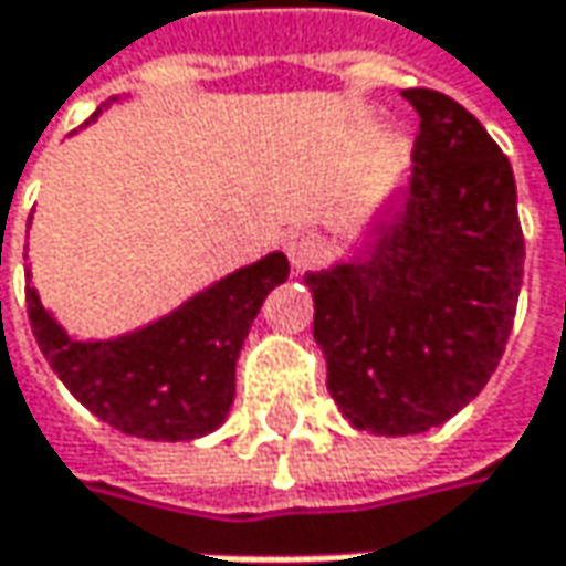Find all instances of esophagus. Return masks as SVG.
<instances>
[{"mask_svg": "<svg viewBox=\"0 0 566 566\" xmlns=\"http://www.w3.org/2000/svg\"><path fill=\"white\" fill-rule=\"evenodd\" d=\"M284 252H287L291 269H294V272H304V269H311V265L321 259V242H317V235H314V232H307V229H294V232L284 239Z\"/></svg>", "mask_w": 566, "mask_h": 566, "instance_id": "34e87169", "label": "esophagus"}]
</instances>
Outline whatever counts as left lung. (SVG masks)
I'll list each match as a JSON object with an SVG mask.
<instances>
[{"mask_svg": "<svg viewBox=\"0 0 566 566\" xmlns=\"http://www.w3.org/2000/svg\"><path fill=\"white\" fill-rule=\"evenodd\" d=\"M402 97L419 114L412 170L340 259L304 275L327 390L374 436L429 432L485 390L524 279L509 157L452 97Z\"/></svg>", "mask_w": 566, "mask_h": 566, "instance_id": "1", "label": "left lung"}]
</instances>
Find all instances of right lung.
<instances>
[{"label": "right lung", "instance_id": "1", "mask_svg": "<svg viewBox=\"0 0 566 566\" xmlns=\"http://www.w3.org/2000/svg\"><path fill=\"white\" fill-rule=\"evenodd\" d=\"M127 97H111L104 107ZM25 275L32 334L71 396L127 436L189 442L226 422L235 399V360L262 301L287 282V259L269 252L144 327L87 340L57 321L42 304L29 269Z\"/></svg>", "mask_w": 566, "mask_h": 566}]
</instances>
